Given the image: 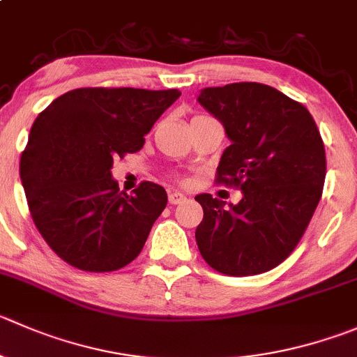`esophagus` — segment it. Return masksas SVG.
<instances>
[{"instance_id":"obj_1","label":"esophagus","mask_w":357,"mask_h":357,"mask_svg":"<svg viewBox=\"0 0 357 357\" xmlns=\"http://www.w3.org/2000/svg\"><path fill=\"white\" fill-rule=\"evenodd\" d=\"M185 200H186V197L183 195L181 192H171V193H169V202L174 204V206H176V204H183Z\"/></svg>"}]
</instances>
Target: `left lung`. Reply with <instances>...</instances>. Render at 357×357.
<instances>
[{
  "label": "left lung",
  "instance_id": "left-lung-1",
  "mask_svg": "<svg viewBox=\"0 0 357 357\" xmlns=\"http://www.w3.org/2000/svg\"><path fill=\"white\" fill-rule=\"evenodd\" d=\"M199 105L220 120L230 146L218 183L241 188L228 204L195 197L204 220L195 230L202 258L227 275H255L284 261L302 238L323 193L326 155L309 109L263 83L207 86Z\"/></svg>",
  "mask_w": 357,
  "mask_h": 357
}]
</instances>
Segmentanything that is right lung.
<instances>
[{
  "label": "right lung",
  "instance_id": "obj_1",
  "mask_svg": "<svg viewBox=\"0 0 357 357\" xmlns=\"http://www.w3.org/2000/svg\"><path fill=\"white\" fill-rule=\"evenodd\" d=\"M179 96L176 89H76L34 120L20 181L41 237L69 265L112 272L141 252L167 193L150 181L132 195L120 192L113 160L139 151Z\"/></svg>",
  "mask_w": 357,
  "mask_h": 357
}]
</instances>
